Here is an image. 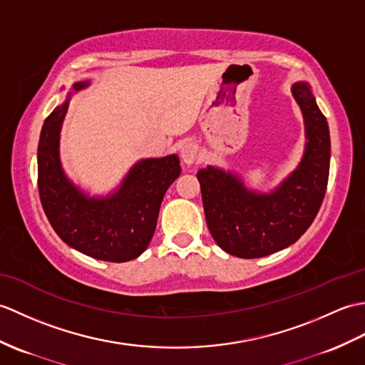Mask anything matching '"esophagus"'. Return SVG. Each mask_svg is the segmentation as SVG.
Listing matches in <instances>:
<instances>
[{
  "label": "esophagus",
  "instance_id": "obj_1",
  "mask_svg": "<svg viewBox=\"0 0 365 365\" xmlns=\"http://www.w3.org/2000/svg\"><path fill=\"white\" fill-rule=\"evenodd\" d=\"M180 157L185 165H192L197 157V146L192 141H186L180 148Z\"/></svg>",
  "mask_w": 365,
  "mask_h": 365
}]
</instances>
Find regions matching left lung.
I'll list each match as a JSON object with an SVG mask.
<instances>
[{
    "label": "left lung",
    "mask_w": 365,
    "mask_h": 365,
    "mask_svg": "<svg viewBox=\"0 0 365 365\" xmlns=\"http://www.w3.org/2000/svg\"><path fill=\"white\" fill-rule=\"evenodd\" d=\"M304 120L307 146L300 165L272 192L247 190L233 173L199 169L203 211L216 244L230 255L261 258L289 247L308 230L324 202L329 175L328 123L311 87L292 86Z\"/></svg>",
    "instance_id": "8db88e82"
}]
</instances>
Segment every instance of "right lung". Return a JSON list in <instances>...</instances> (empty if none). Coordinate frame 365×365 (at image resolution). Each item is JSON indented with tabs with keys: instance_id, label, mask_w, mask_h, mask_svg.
Returning <instances> with one entry per match:
<instances>
[{
	"instance_id": "add662e5",
	"label": "right lung",
	"mask_w": 365,
	"mask_h": 365,
	"mask_svg": "<svg viewBox=\"0 0 365 365\" xmlns=\"http://www.w3.org/2000/svg\"><path fill=\"white\" fill-rule=\"evenodd\" d=\"M88 81L73 88H86ZM71 93L41 127L37 163L38 194L51 227L63 242L86 255L124 262L140 257L154 236L165 192L180 175L177 155L140 160L120 188L106 197H90L62 169L58 155L61 129Z\"/></svg>"
}]
</instances>
